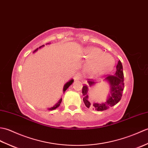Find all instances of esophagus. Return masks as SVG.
Masks as SVG:
<instances>
[{
  "mask_svg": "<svg viewBox=\"0 0 148 148\" xmlns=\"http://www.w3.org/2000/svg\"><path fill=\"white\" fill-rule=\"evenodd\" d=\"M74 79L75 81H79V80H81V79H82V75H81L80 73H78L74 75Z\"/></svg>",
  "mask_w": 148,
  "mask_h": 148,
  "instance_id": "34e87169",
  "label": "esophagus"
}]
</instances>
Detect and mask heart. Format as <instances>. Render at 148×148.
Wrapping results in <instances>:
<instances>
[{
    "mask_svg": "<svg viewBox=\"0 0 148 148\" xmlns=\"http://www.w3.org/2000/svg\"><path fill=\"white\" fill-rule=\"evenodd\" d=\"M86 56L92 58L88 64V70L93 73H102L108 71L114 65V60L108 53H102V50L97 48H90L86 50Z\"/></svg>",
    "mask_w": 148,
    "mask_h": 148,
    "instance_id": "1",
    "label": "heart"
}]
</instances>
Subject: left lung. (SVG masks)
<instances>
[{
	"label": "left lung",
	"instance_id": "8db88e82",
	"mask_svg": "<svg viewBox=\"0 0 148 148\" xmlns=\"http://www.w3.org/2000/svg\"><path fill=\"white\" fill-rule=\"evenodd\" d=\"M110 86V93L106 101L102 103H91L88 100V87H92L97 82L92 79H88V85L84 84L83 86L82 93L83 95V102L88 108H92L97 111H105L114 106L119 102L122 97L123 91L124 89V75L123 72V66L120 60L116 65V71L114 75H108L104 79Z\"/></svg>",
	"mask_w": 148,
	"mask_h": 148
}]
</instances>
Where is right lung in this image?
I'll return each instance as SVG.
<instances>
[{"label":"right lung","instance_id":"add662e5","mask_svg":"<svg viewBox=\"0 0 148 148\" xmlns=\"http://www.w3.org/2000/svg\"><path fill=\"white\" fill-rule=\"evenodd\" d=\"M48 45V44H49V43H47ZM46 44V45H47ZM45 46V45H42L41 46H40L39 48H37L36 50H34V52L33 53H35V52H36L37 50H38L39 49H40V48H41L42 47H44ZM74 82V79H71L70 81H68V82L67 83H65V84L64 85V89H63V91H64V92H65V91H66V90H67L68 88L70 86L71 84H72V83ZM62 99L61 98L59 100V101L56 103V104L54 106H53V107H51V108H48V110H54V109H56L57 108H58V107L60 106V103H61V102H62Z\"/></svg>","mask_w":148,"mask_h":148}]
</instances>
